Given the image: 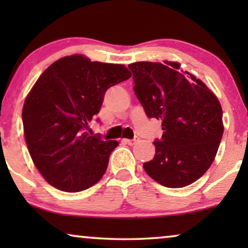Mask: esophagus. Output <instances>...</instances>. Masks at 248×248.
Wrapping results in <instances>:
<instances>
[{
	"mask_svg": "<svg viewBox=\"0 0 248 248\" xmlns=\"http://www.w3.org/2000/svg\"><path fill=\"white\" fill-rule=\"evenodd\" d=\"M139 141V138L135 137L134 139H131V140H127V139H123V142H125V143L128 144V145H133L137 143V142Z\"/></svg>",
	"mask_w": 248,
	"mask_h": 248,
	"instance_id": "obj_1",
	"label": "esophagus"
}]
</instances>
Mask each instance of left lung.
I'll list each match as a JSON object with an SVG mask.
<instances>
[{
    "mask_svg": "<svg viewBox=\"0 0 248 248\" xmlns=\"http://www.w3.org/2000/svg\"><path fill=\"white\" fill-rule=\"evenodd\" d=\"M176 62H135V96L149 118L161 121L164 134L143 168L166 187L191 185L215 160L223 134L222 108L216 94Z\"/></svg>",
    "mask_w": 248,
    "mask_h": 248,
    "instance_id": "obj_1",
    "label": "left lung"
}]
</instances>
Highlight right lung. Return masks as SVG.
Segmentation results:
<instances>
[{
  "label": "right lung",
  "mask_w": 248,
  "mask_h": 248,
  "mask_svg": "<svg viewBox=\"0 0 248 248\" xmlns=\"http://www.w3.org/2000/svg\"><path fill=\"white\" fill-rule=\"evenodd\" d=\"M128 78L124 65L82 55L62 57L44 71L26 98L22 123L29 154L48 184L74 193L103 177L118 142L86 130L106 91Z\"/></svg>",
  "instance_id": "1"
}]
</instances>
